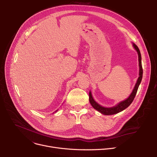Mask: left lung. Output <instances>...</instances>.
<instances>
[{
  "label": "left lung",
  "instance_id": "1",
  "mask_svg": "<svg viewBox=\"0 0 157 157\" xmlns=\"http://www.w3.org/2000/svg\"><path fill=\"white\" fill-rule=\"evenodd\" d=\"M133 46H134V48L136 49V50L137 51V52L138 53V56H139V77L138 78L137 83L135 85V87L133 90L132 92V94H130V95L129 96V97L127 98V99H126L124 101H122V102H120L116 106L112 107V108H104V107H102V106L98 104H97L94 100V98L92 96L91 92H90V93H89V101H90V104H91V105L93 106V108L94 109H95L98 111H99L100 113H101L103 114H105V115L114 114H117V113H118L121 112L123 110H124L125 109L128 108V107L131 104V103L132 102V101H134V98L136 97V95L137 94L139 86L140 83H141V80H142V78H143V67H142V63H141V53H140L139 49L138 48V47L135 44H133Z\"/></svg>",
  "mask_w": 157,
  "mask_h": 157
}]
</instances>
